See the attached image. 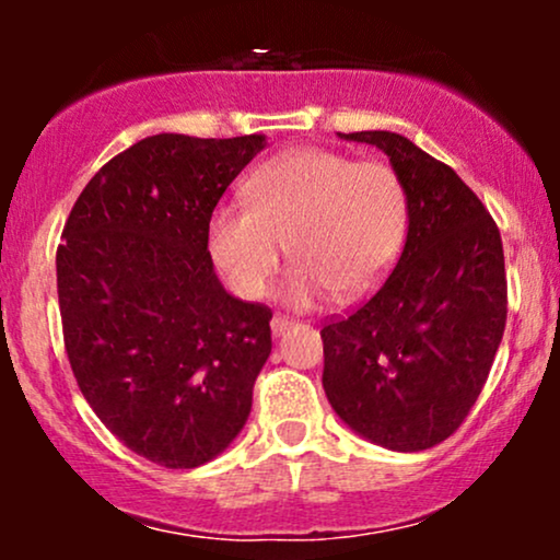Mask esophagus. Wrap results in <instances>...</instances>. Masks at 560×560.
I'll list each match as a JSON object with an SVG mask.
<instances>
[{
	"mask_svg": "<svg viewBox=\"0 0 560 560\" xmlns=\"http://www.w3.org/2000/svg\"><path fill=\"white\" fill-rule=\"evenodd\" d=\"M289 326H292V320L289 318H284V316H273L271 318V331H273V337H279V334H284Z\"/></svg>",
	"mask_w": 560,
	"mask_h": 560,
	"instance_id": "esophagus-1",
	"label": "esophagus"
}]
</instances>
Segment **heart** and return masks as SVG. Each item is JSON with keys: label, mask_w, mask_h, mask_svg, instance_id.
Instances as JSON below:
<instances>
[{"label": "heart", "mask_w": 560, "mask_h": 560, "mask_svg": "<svg viewBox=\"0 0 560 560\" xmlns=\"http://www.w3.org/2000/svg\"><path fill=\"white\" fill-rule=\"evenodd\" d=\"M249 205L210 218V253L242 298L266 292L289 242L294 268L281 302L311 307L329 292L369 294L389 271L408 229V195L395 168L320 147L287 152L247 182Z\"/></svg>", "instance_id": "1"}]
</instances>
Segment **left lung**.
Listing matches in <instances>:
<instances>
[{
  "instance_id": "left-lung-1",
  "label": "left lung",
  "mask_w": 560,
  "mask_h": 560,
  "mask_svg": "<svg viewBox=\"0 0 560 560\" xmlns=\"http://www.w3.org/2000/svg\"><path fill=\"white\" fill-rule=\"evenodd\" d=\"M382 150L408 195L395 271L352 316L320 329L324 389L363 440L419 453L477 402L505 331L500 231L458 173L392 131L339 133Z\"/></svg>"
}]
</instances>
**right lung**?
Wrapping results in <instances>:
<instances>
[{"instance_id":"1","label":"right lung","mask_w":560,"mask_h":560,"mask_svg":"<svg viewBox=\"0 0 560 560\" xmlns=\"http://www.w3.org/2000/svg\"><path fill=\"white\" fill-rule=\"evenodd\" d=\"M266 137L158 133L94 173L57 247L75 382L128 450L165 468L218 458L253 408L271 311L218 281V199Z\"/></svg>"}]
</instances>
